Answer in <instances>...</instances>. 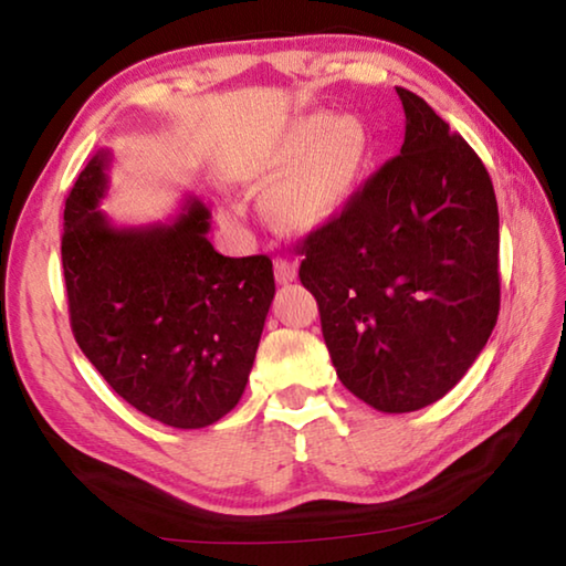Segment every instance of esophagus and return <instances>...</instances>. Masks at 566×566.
Listing matches in <instances>:
<instances>
[{"instance_id": "esophagus-1", "label": "esophagus", "mask_w": 566, "mask_h": 566, "mask_svg": "<svg viewBox=\"0 0 566 566\" xmlns=\"http://www.w3.org/2000/svg\"><path fill=\"white\" fill-rule=\"evenodd\" d=\"M274 276L280 284H290L296 280V264L286 260H274Z\"/></svg>"}]
</instances>
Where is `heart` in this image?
Here are the masks:
<instances>
[{
	"label": "heart",
	"mask_w": 566,
	"mask_h": 566,
	"mask_svg": "<svg viewBox=\"0 0 566 566\" xmlns=\"http://www.w3.org/2000/svg\"><path fill=\"white\" fill-rule=\"evenodd\" d=\"M375 155V139L354 114L312 112L294 119L249 167L256 185H274L264 207L276 227L310 234L347 212Z\"/></svg>",
	"instance_id": "heart-1"
}]
</instances>
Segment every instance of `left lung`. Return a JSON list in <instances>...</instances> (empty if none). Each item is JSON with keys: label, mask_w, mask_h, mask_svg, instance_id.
<instances>
[{"label": "left lung", "mask_w": 566, "mask_h": 566, "mask_svg": "<svg viewBox=\"0 0 566 566\" xmlns=\"http://www.w3.org/2000/svg\"><path fill=\"white\" fill-rule=\"evenodd\" d=\"M397 94L407 117L399 157L304 239L300 266L342 385L387 415L442 399L500 314L492 179L424 99Z\"/></svg>", "instance_id": "8db88e82"}]
</instances>
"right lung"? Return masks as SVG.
Returning a JSON list of instances; mask_svg holds the SVG:
<instances>
[{
	"mask_svg": "<svg viewBox=\"0 0 566 566\" xmlns=\"http://www.w3.org/2000/svg\"><path fill=\"white\" fill-rule=\"evenodd\" d=\"M109 165V151H97L64 207L74 339L142 415L209 427L244 395L274 300L272 260L219 254L207 239L212 214L195 195L169 222L112 224L99 209Z\"/></svg>",
	"mask_w": 566,
	"mask_h": 566,
	"instance_id": "right-lung-1",
	"label": "right lung"
}]
</instances>
